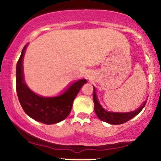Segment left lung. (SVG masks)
<instances>
[{
    "mask_svg": "<svg viewBox=\"0 0 161 161\" xmlns=\"http://www.w3.org/2000/svg\"><path fill=\"white\" fill-rule=\"evenodd\" d=\"M93 101L95 104V111L97 114V117L101 120L106 122V123H110L112 125H119L125 123V122L130 120L131 119L138 115L140 112L142 111V109L145 106L146 102L145 101L140 108H138L137 110H134L132 112L129 113H118V112H110L107 111L102 108L101 104H100L98 99H97V94H96L95 87H94L93 91Z\"/></svg>",
    "mask_w": 161,
    "mask_h": 161,
    "instance_id": "1",
    "label": "left lung"
}]
</instances>
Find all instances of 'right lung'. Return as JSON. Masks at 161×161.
Masks as SVG:
<instances>
[{
  "instance_id": "add662e5",
  "label": "right lung",
  "mask_w": 161,
  "mask_h": 161,
  "mask_svg": "<svg viewBox=\"0 0 161 161\" xmlns=\"http://www.w3.org/2000/svg\"><path fill=\"white\" fill-rule=\"evenodd\" d=\"M26 46L23 47L16 64V88L18 98L25 114L35 120L45 124H55L64 120L71 111L74 99L86 79H80L70 86L62 95L57 97H41L25 84L23 76V60Z\"/></svg>"
}]
</instances>
